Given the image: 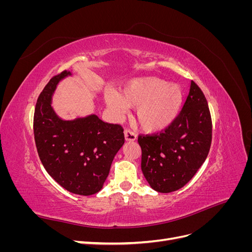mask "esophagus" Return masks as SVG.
I'll return each instance as SVG.
<instances>
[{
	"mask_svg": "<svg viewBox=\"0 0 252 252\" xmlns=\"http://www.w3.org/2000/svg\"><path fill=\"white\" fill-rule=\"evenodd\" d=\"M124 133H125V140L127 142H133L136 140V134L133 131L129 130V129H126Z\"/></svg>",
	"mask_w": 252,
	"mask_h": 252,
	"instance_id": "esophagus-1",
	"label": "esophagus"
}]
</instances>
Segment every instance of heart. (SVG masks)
Listing matches in <instances>:
<instances>
[{
  "label": "heart",
  "instance_id": "1",
  "mask_svg": "<svg viewBox=\"0 0 252 252\" xmlns=\"http://www.w3.org/2000/svg\"><path fill=\"white\" fill-rule=\"evenodd\" d=\"M183 94L180 87L158 78H141L127 83L120 94L110 93L106 103L117 112L135 110V119L146 131H161L177 117Z\"/></svg>",
  "mask_w": 252,
  "mask_h": 252
}]
</instances>
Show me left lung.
Wrapping results in <instances>:
<instances>
[{"instance_id": "left-lung-1", "label": "left lung", "mask_w": 252, "mask_h": 252, "mask_svg": "<svg viewBox=\"0 0 252 252\" xmlns=\"http://www.w3.org/2000/svg\"><path fill=\"white\" fill-rule=\"evenodd\" d=\"M211 139L207 100L191 81L186 101L172 123L159 133L139 135L141 168L150 187L168 193L185 186L207 158Z\"/></svg>"}]
</instances>
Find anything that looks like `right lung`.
Segmentation results:
<instances>
[{"label": "right lung", "instance_id": "obj_1", "mask_svg": "<svg viewBox=\"0 0 252 252\" xmlns=\"http://www.w3.org/2000/svg\"><path fill=\"white\" fill-rule=\"evenodd\" d=\"M53 77L36 101L33 132L41 162L50 177L69 192L91 195L100 191L111 163L125 142L121 125L105 123L96 114L63 120L51 106L52 95L63 79Z\"/></svg>", "mask_w": 252, "mask_h": 252}]
</instances>
